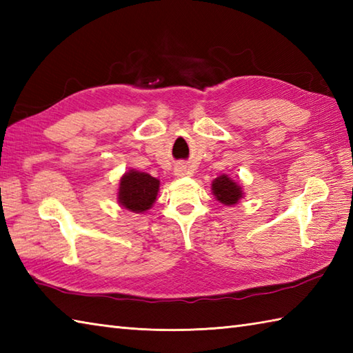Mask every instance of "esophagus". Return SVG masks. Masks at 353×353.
<instances>
[{
    "label": "esophagus",
    "instance_id": "1",
    "mask_svg": "<svg viewBox=\"0 0 353 353\" xmlns=\"http://www.w3.org/2000/svg\"><path fill=\"white\" fill-rule=\"evenodd\" d=\"M185 171H186V170H185L183 167H179V168L176 170V174H177V176H183Z\"/></svg>",
    "mask_w": 353,
    "mask_h": 353
}]
</instances>
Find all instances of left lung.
I'll list each match as a JSON object with an SVG mask.
<instances>
[{
    "label": "left lung",
    "instance_id": "obj_1",
    "mask_svg": "<svg viewBox=\"0 0 353 353\" xmlns=\"http://www.w3.org/2000/svg\"><path fill=\"white\" fill-rule=\"evenodd\" d=\"M212 192L220 203L226 206H234L243 199V188L228 174H221L212 182Z\"/></svg>",
    "mask_w": 353,
    "mask_h": 353
}]
</instances>
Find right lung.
<instances>
[{"mask_svg": "<svg viewBox=\"0 0 353 353\" xmlns=\"http://www.w3.org/2000/svg\"><path fill=\"white\" fill-rule=\"evenodd\" d=\"M159 185V181L147 172L127 171L119 181L118 203L132 212H145L156 201Z\"/></svg>", "mask_w": 353, "mask_h": 353, "instance_id": "1", "label": "right lung"}]
</instances>
